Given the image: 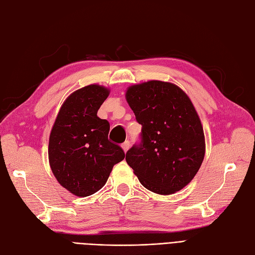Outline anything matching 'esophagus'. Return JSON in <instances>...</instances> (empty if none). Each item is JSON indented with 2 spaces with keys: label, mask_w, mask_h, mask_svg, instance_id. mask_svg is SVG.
Instances as JSON below:
<instances>
[{
  "label": "esophagus",
  "mask_w": 255,
  "mask_h": 255,
  "mask_svg": "<svg viewBox=\"0 0 255 255\" xmlns=\"http://www.w3.org/2000/svg\"><path fill=\"white\" fill-rule=\"evenodd\" d=\"M129 146H130V143H129L128 140L123 142V143H122V149H123V151H125V152H127V151H128V148H129Z\"/></svg>",
  "instance_id": "obj_1"
}]
</instances>
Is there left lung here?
Segmentation results:
<instances>
[{"label": "left lung", "mask_w": 255, "mask_h": 255, "mask_svg": "<svg viewBox=\"0 0 255 255\" xmlns=\"http://www.w3.org/2000/svg\"><path fill=\"white\" fill-rule=\"evenodd\" d=\"M126 99L141 125L140 142L126 155L144 188L168 195L194 178L205 156L201 119L184 91L150 80L128 88Z\"/></svg>", "instance_id": "obj_1"}]
</instances>
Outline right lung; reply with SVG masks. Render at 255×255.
<instances>
[{"label": "right lung", "instance_id": "add662e5", "mask_svg": "<svg viewBox=\"0 0 255 255\" xmlns=\"http://www.w3.org/2000/svg\"><path fill=\"white\" fill-rule=\"evenodd\" d=\"M109 90L90 85L73 92L61 106L48 146L49 164L58 182L72 194L86 197L104 187L114 165L125 159L108 140L109 122L98 117Z\"/></svg>", "mask_w": 255, "mask_h": 255}]
</instances>
